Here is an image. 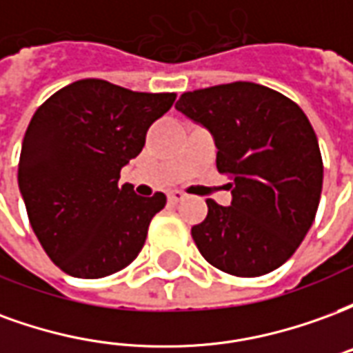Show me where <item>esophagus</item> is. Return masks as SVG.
I'll use <instances>...</instances> for the list:
<instances>
[{"label":"esophagus","instance_id":"esophagus-1","mask_svg":"<svg viewBox=\"0 0 353 353\" xmlns=\"http://www.w3.org/2000/svg\"><path fill=\"white\" fill-rule=\"evenodd\" d=\"M183 199H185L183 192H179V191L168 192V202H172V204H176V202H179V200H183Z\"/></svg>","mask_w":353,"mask_h":353}]
</instances>
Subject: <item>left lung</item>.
I'll use <instances>...</instances> for the list:
<instances>
[{
    "mask_svg": "<svg viewBox=\"0 0 353 353\" xmlns=\"http://www.w3.org/2000/svg\"><path fill=\"white\" fill-rule=\"evenodd\" d=\"M177 111L212 132L217 170L232 202L208 199L191 229L202 257L223 272L255 278L296 252L318 212L323 161L308 117L272 88L236 81L183 92Z\"/></svg>",
    "mask_w": 353,
    "mask_h": 353,
    "instance_id": "obj_1",
    "label": "left lung"
}]
</instances>
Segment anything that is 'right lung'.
Segmentation results:
<instances>
[{"mask_svg": "<svg viewBox=\"0 0 353 353\" xmlns=\"http://www.w3.org/2000/svg\"><path fill=\"white\" fill-rule=\"evenodd\" d=\"M174 101L176 92L81 79L37 108L22 141L19 187L35 236L60 270L92 280L138 257L166 196H138L119 177Z\"/></svg>", "mask_w": 353, "mask_h": 353, "instance_id": "1", "label": "right lung"}]
</instances>
